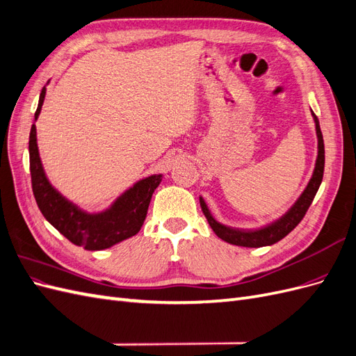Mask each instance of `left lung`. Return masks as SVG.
Here are the masks:
<instances>
[{"label": "left lung", "mask_w": 356, "mask_h": 356, "mask_svg": "<svg viewBox=\"0 0 356 356\" xmlns=\"http://www.w3.org/2000/svg\"><path fill=\"white\" fill-rule=\"evenodd\" d=\"M314 118L316 123V135H318V159H316L314 175H312L306 190L303 191V195H301L300 199L294 203V207L291 208L282 218H279L277 221L266 225V227H263V229L239 230V229L225 227V225L220 224L218 221H215V218L212 217L208 207H207V203H204V200L200 197V207H202L204 217H207L209 225L215 232V234L218 236V238H221L222 241L229 242L232 245L246 246V248H260V246L273 245L281 239H284L285 236L289 232H293L297 227V224L305 218L309 207L316 196L318 188L322 182V177H324V166H325L324 138H322L319 120L315 114H314Z\"/></svg>", "instance_id": "8db88e82"}]
</instances>
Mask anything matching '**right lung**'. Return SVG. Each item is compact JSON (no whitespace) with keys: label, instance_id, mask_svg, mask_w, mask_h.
Returning <instances> with one entry per match:
<instances>
[{"label":"right lung","instance_id":"right-lung-1","mask_svg":"<svg viewBox=\"0 0 356 356\" xmlns=\"http://www.w3.org/2000/svg\"><path fill=\"white\" fill-rule=\"evenodd\" d=\"M44 96L46 88H42L35 120L44 102ZM29 170L32 193L44 218L70 242L83 246L88 251L105 250L132 238L141 230L149 200L161 181V175L148 177L136 182L131 190L118 197L111 209L96 215L86 213L62 197L47 181L38 154L35 124H32L29 134Z\"/></svg>","mask_w":356,"mask_h":356}]
</instances>
